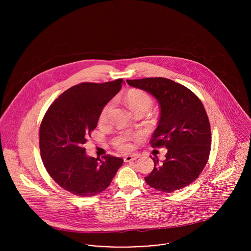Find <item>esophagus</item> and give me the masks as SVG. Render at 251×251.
Here are the masks:
<instances>
[{
  "instance_id": "obj_1",
  "label": "esophagus",
  "mask_w": 251,
  "mask_h": 251,
  "mask_svg": "<svg viewBox=\"0 0 251 251\" xmlns=\"http://www.w3.org/2000/svg\"><path fill=\"white\" fill-rule=\"evenodd\" d=\"M138 157H139V155H138V154L126 155V156L124 157V160H125V162H130V161H132V160H135V159H137Z\"/></svg>"
}]
</instances>
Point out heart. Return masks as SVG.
Returning a JSON list of instances; mask_svg holds the SVG:
<instances>
[{"label":"heart","mask_w":251,"mask_h":251,"mask_svg":"<svg viewBox=\"0 0 251 251\" xmlns=\"http://www.w3.org/2000/svg\"><path fill=\"white\" fill-rule=\"evenodd\" d=\"M125 101L127 104L129 109L134 112L135 114L142 111V110H148L151 105V97L142 90L138 89H132L129 90L126 97ZM112 102H109L104 105V107L101 109V112L100 114V122L104 123L106 122L109 116V113L112 110ZM132 138L131 135H125L118 139L116 141V147L121 151H129L131 150V145L129 143V140Z\"/></svg>","instance_id":"heart-1"}]
</instances>
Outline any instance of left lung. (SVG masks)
<instances>
[{"mask_svg": "<svg viewBox=\"0 0 251 251\" xmlns=\"http://www.w3.org/2000/svg\"><path fill=\"white\" fill-rule=\"evenodd\" d=\"M131 87L152 95L160 106V118L150 143L166 147L162 164L154 168L146 182L152 188L171 193L190 184L206 166L212 143L211 126L199 98L173 80L154 77L126 80Z\"/></svg>", "mask_w": 251, "mask_h": 251, "instance_id": "1", "label": "left lung"}]
</instances>
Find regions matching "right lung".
Masks as SVG:
<instances>
[{
	"instance_id": "1",
	"label": "right lung",
	"mask_w": 251,
	"mask_h": 251,
	"mask_svg": "<svg viewBox=\"0 0 251 251\" xmlns=\"http://www.w3.org/2000/svg\"><path fill=\"white\" fill-rule=\"evenodd\" d=\"M123 79L84 82L68 89L46 111L39 128L43 165L61 187L90 197L105 190L123 165L121 157H90L83 144L97 127L101 109L123 86Z\"/></svg>"
}]
</instances>
